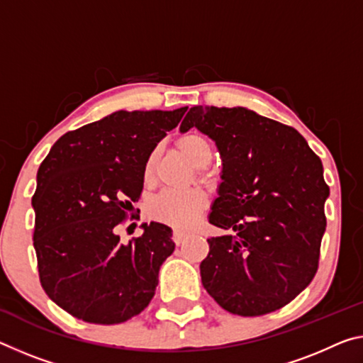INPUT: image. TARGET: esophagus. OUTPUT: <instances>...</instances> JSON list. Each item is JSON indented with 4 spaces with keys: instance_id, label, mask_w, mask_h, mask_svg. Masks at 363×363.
Here are the masks:
<instances>
[{
    "instance_id": "obj_1",
    "label": "esophagus",
    "mask_w": 363,
    "mask_h": 363,
    "mask_svg": "<svg viewBox=\"0 0 363 363\" xmlns=\"http://www.w3.org/2000/svg\"><path fill=\"white\" fill-rule=\"evenodd\" d=\"M186 238H187V233H184V231H174V233H172V240H174L177 245L182 244L184 239H186Z\"/></svg>"
}]
</instances>
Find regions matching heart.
<instances>
[{"label": "heart", "instance_id": "1", "mask_svg": "<svg viewBox=\"0 0 363 363\" xmlns=\"http://www.w3.org/2000/svg\"><path fill=\"white\" fill-rule=\"evenodd\" d=\"M177 148L184 157L192 161L195 166H206L213 157L210 142L200 134H186L177 140ZM158 152H152L145 161V177L150 179L157 164ZM206 197L199 189L189 191H164L155 197L148 205V213L153 220L169 224L174 228H186L194 223L200 213L205 210Z\"/></svg>", "mask_w": 363, "mask_h": 363}]
</instances>
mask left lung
Listing matches in <instances>:
<instances>
[{
	"instance_id": "left-lung-1",
	"label": "left lung",
	"mask_w": 363,
	"mask_h": 363,
	"mask_svg": "<svg viewBox=\"0 0 363 363\" xmlns=\"http://www.w3.org/2000/svg\"><path fill=\"white\" fill-rule=\"evenodd\" d=\"M197 128L216 143L221 182L200 263L206 292L240 316L284 307L312 283L326 229L330 187L323 164L294 128L249 108L194 106L181 132Z\"/></svg>"
}]
</instances>
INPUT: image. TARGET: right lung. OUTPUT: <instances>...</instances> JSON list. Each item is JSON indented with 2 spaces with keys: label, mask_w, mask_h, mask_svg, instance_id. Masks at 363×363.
<instances>
[{
  "label": "right lung",
  "mask_w": 363,
  "mask_h": 363,
  "mask_svg": "<svg viewBox=\"0 0 363 363\" xmlns=\"http://www.w3.org/2000/svg\"><path fill=\"white\" fill-rule=\"evenodd\" d=\"M186 111L111 113L60 137L40 164L32 197L40 281L76 318L123 323L155 296L174 252L172 229L143 223L140 238L121 244L118 228L139 202L148 155Z\"/></svg>",
  "instance_id": "1"
}]
</instances>
